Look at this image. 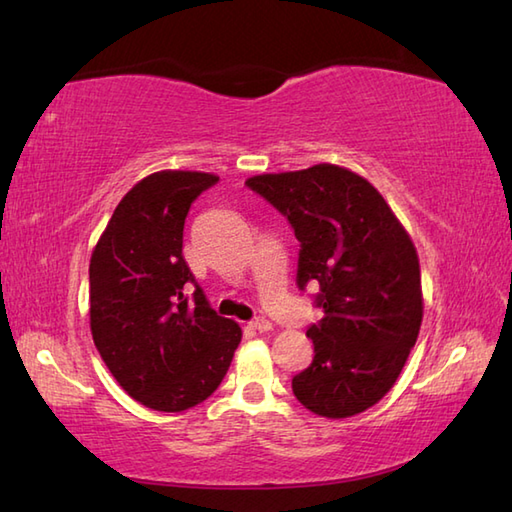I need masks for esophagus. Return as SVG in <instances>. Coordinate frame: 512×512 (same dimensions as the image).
I'll use <instances>...</instances> for the list:
<instances>
[{
    "label": "esophagus",
    "mask_w": 512,
    "mask_h": 512,
    "mask_svg": "<svg viewBox=\"0 0 512 512\" xmlns=\"http://www.w3.org/2000/svg\"><path fill=\"white\" fill-rule=\"evenodd\" d=\"M251 327H253L255 331H259V334H264V331H270V329H272V323H270L268 318H264V316H257V318L251 320Z\"/></svg>",
    "instance_id": "34e87169"
}]
</instances>
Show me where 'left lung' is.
<instances>
[{
	"label": "left lung",
	"mask_w": 512,
	"mask_h": 512,
	"mask_svg": "<svg viewBox=\"0 0 512 512\" xmlns=\"http://www.w3.org/2000/svg\"><path fill=\"white\" fill-rule=\"evenodd\" d=\"M301 242L296 285L318 283L323 318L307 327L312 364L292 390L318 417L347 419L375 406L397 382L417 342L423 296L419 257L382 194L338 165L246 181Z\"/></svg>",
	"instance_id": "left-lung-1"
}]
</instances>
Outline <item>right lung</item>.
Segmentation results:
<instances>
[{
  "mask_svg": "<svg viewBox=\"0 0 512 512\" xmlns=\"http://www.w3.org/2000/svg\"><path fill=\"white\" fill-rule=\"evenodd\" d=\"M220 181L165 170L115 207L89 264L95 349L130 397L159 412L205 401L227 375L242 329L218 316L183 257L192 202Z\"/></svg>",
  "mask_w": 512,
  "mask_h": 512,
  "instance_id": "add662e5",
  "label": "right lung"
}]
</instances>
